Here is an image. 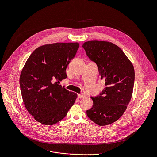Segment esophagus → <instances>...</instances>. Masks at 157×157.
Wrapping results in <instances>:
<instances>
[{"label":"esophagus","instance_id":"esophagus-1","mask_svg":"<svg viewBox=\"0 0 157 157\" xmlns=\"http://www.w3.org/2000/svg\"><path fill=\"white\" fill-rule=\"evenodd\" d=\"M85 97V94H78V98H82Z\"/></svg>","mask_w":157,"mask_h":157}]
</instances>
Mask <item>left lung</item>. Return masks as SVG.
<instances>
[{
	"mask_svg": "<svg viewBox=\"0 0 157 157\" xmlns=\"http://www.w3.org/2000/svg\"><path fill=\"white\" fill-rule=\"evenodd\" d=\"M82 46L90 60L97 64L106 86L100 95L91 97L93 106L86 111L87 115L99 126L110 124L122 116L130 102L134 68L123 51L111 42L92 40Z\"/></svg>",
	"mask_w": 157,
	"mask_h": 157,
	"instance_id": "8db88e82",
	"label": "left lung"
}]
</instances>
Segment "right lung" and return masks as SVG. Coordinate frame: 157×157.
<instances>
[{"label": "right lung", "instance_id": "add662e5", "mask_svg": "<svg viewBox=\"0 0 157 157\" xmlns=\"http://www.w3.org/2000/svg\"><path fill=\"white\" fill-rule=\"evenodd\" d=\"M78 48L77 42L43 45L26 62L19 80L23 101L38 122L54 124L65 117L74 104L77 94L59 84L67 77L66 69Z\"/></svg>", "mask_w": 157, "mask_h": 157}]
</instances>
